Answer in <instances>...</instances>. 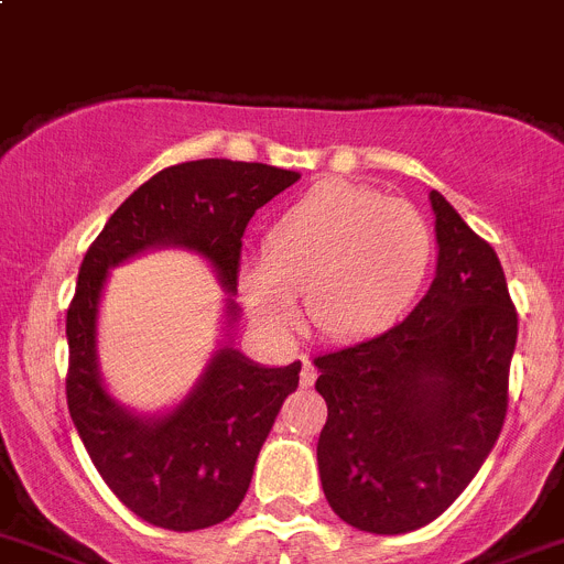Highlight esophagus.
<instances>
[{
    "label": "esophagus",
    "instance_id": "1",
    "mask_svg": "<svg viewBox=\"0 0 564 564\" xmlns=\"http://www.w3.org/2000/svg\"><path fill=\"white\" fill-rule=\"evenodd\" d=\"M314 379H317V368H314L308 359H303V368H301V384H314Z\"/></svg>",
    "mask_w": 564,
    "mask_h": 564
}]
</instances>
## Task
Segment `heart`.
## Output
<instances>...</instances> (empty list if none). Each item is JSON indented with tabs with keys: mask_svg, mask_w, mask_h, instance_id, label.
Wrapping results in <instances>:
<instances>
[{
	"mask_svg": "<svg viewBox=\"0 0 564 564\" xmlns=\"http://www.w3.org/2000/svg\"><path fill=\"white\" fill-rule=\"evenodd\" d=\"M433 261V232L413 205L326 180L267 230L263 258H247L241 289L263 326L289 328L297 294L308 319L334 339L390 328L415 301Z\"/></svg>",
	"mask_w": 564,
	"mask_h": 564,
	"instance_id": "obj_1",
	"label": "heart"
}]
</instances>
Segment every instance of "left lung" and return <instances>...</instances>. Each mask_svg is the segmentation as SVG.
<instances>
[{
	"mask_svg": "<svg viewBox=\"0 0 564 564\" xmlns=\"http://www.w3.org/2000/svg\"><path fill=\"white\" fill-rule=\"evenodd\" d=\"M438 263L393 328L314 359L328 421L317 466L328 506L368 534L433 522L489 458L506 408L517 312L503 267L430 191Z\"/></svg>",
	"mask_w": 564,
	"mask_h": 564,
	"instance_id": "1",
	"label": "left lung"
}]
</instances>
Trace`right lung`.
<instances>
[{
    "mask_svg": "<svg viewBox=\"0 0 564 564\" xmlns=\"http://www.w3.org/2000/svg\"><path fill=\"white\" fill-rule=\"evenodd\" d=\"M301 180L263 162L196 160L140 185L86 250L67 312V404L95 469L120 503L156 529L196 531L227 520L250 489L258 453L301 362L267 368L232 348L238 258L252 213ZM180 246L214 267L226 286V343L186 399L162 414H134L105 390L97 312L111 265Z\"/></svg>",
    "mask_w": 564,
    "mask_h": 564,
    "instance_id": "1",
    "label": "right lung"
}]
</instances>
